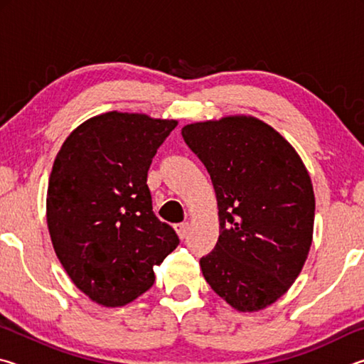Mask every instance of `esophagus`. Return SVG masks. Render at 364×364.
Segmentation results:
<instances>
[{"mask_svg": "<svg viewBox=\"0 0 364 364\" xmlns=\"http://www.w3.org/2000/svg\"><path fill=\"white\" fill-rule=\"evenodd\" d=\"M175 230L178 232V236H180V239H184V237L188 236V232H189V223H188V221H184V223L176 225Z\"/></svg>", "mask_w": 364, "mask_h": 364, "instance_id": "34e87169", "label": "esophagus"}]
</instances>
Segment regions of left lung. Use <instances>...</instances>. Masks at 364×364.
<instances>
[{"label":"left lung","mask_w":364,"mask_h":364,"mask_svg":"<svg viewBox=\"0 0 364 364\" xmlns=\"http://www.w3.org/2000/svg\"><path fill=\"white\" fill-rule=\"evenodd\" d=\"M218 202L220 237L200 269L237 311L274 304L297 279L313 241L315 193L297 151L252 115L184 125Z\"/></svg>","instance_id":"obj_1"}]
</instances>
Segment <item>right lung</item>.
I'll list each match as a JSON object with an SVG mask.
<instances>
[{"mask_svg":"<svg viewBox=\"0 0 364 364\" xmlns=\"http://www.w3.org/2000/svg\"><path fill=\"white\" fill-rule=\"evenodd\" d=\"M178 120L106 112L73 130L54 159L46 221L73 284L102 306L151 289L154 267L180 244L152 212L147 170Z\"/></svg>","mask_w":364,"mask_h":364,"instance_id":"right-lung-1","label":"right lung"}]
</instances>
